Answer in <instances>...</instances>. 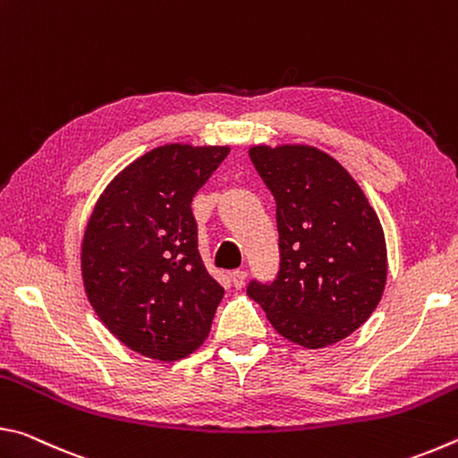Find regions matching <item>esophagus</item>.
I'll return each instance as SVG.
<instances>
[{
	"label": "esophagus",
	"instance_id": "esophagus-1",
	"mask_svg": "<svg viewBox=\"0 0 458 458\" xmlns=\"http://www.w3.org/2000/svg\"><path fill=\"white\" fill-rule=\"evenodd\" d=\"M230 281L236 286V289H242L246 283V270H234V273L230 275Z\"/></svg>",
	"mask_w": 458,
	"mask_h": 458
}]
</instances>
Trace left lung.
<instances>
[{
  "label": "left lung",
  "mask_w": 458,
  "mask_h": 458,
  "mask_svg": "<svg viewBox=\"0 0 458 458\" xmlns=\"http://www.w3.org/2000/svg\"><path fill=\"white\" fill-rule=\"evenodd\" d=\"M254 167L276 201L281 270L248 284L284 339L307 350L337 344L368 321L384 294V228L350 172L313 145H254Z\"/></svg>",
  "instance_id": "left-lung-1"
}]
</instances>
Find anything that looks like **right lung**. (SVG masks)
<instances>
[{"instance_id":"right-lung-1","label":"right lung","mask_w":458,"mask_h":458,"mask_svg":"<svg viewBox=\"0 0 458 458\" xmlns=\"http://www.w3.org/2000/svg\"><path fill=\"white\" fill-rule=\"evenodd\" d=\"M230 145L167 143L113 177L81 244L82 283L105 327L159 361L204 344L224 297L198 250L191 199Z\"/></svg>"}]
</instances>
